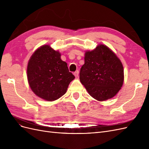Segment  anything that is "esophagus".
Returning a JSON list of instances; mask_svg holds the SVG:
<instances>
[{
  "instance_id": "esophagus-1",
  "label": "esophagus",
  "mask_w": 149,
  "mask_h": 149,
  "mask_svg": "<svg viewBox=\"0 0 149 149\" xmlns=\"http://www.w3.org/2000/svg\"><path fill=\"white\" fill-rule=\"evenodd\" d=\"M78 74H79V71H76L74 73V76L76 78V77H78Z\"/></svg>"
}]
</instances>
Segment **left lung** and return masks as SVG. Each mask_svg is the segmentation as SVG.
<instances>
[{
	"label": "left lung",
	"mask_w": 149,
	"mask_h": 149,
	"mask_svg": "<svg viewBox=\"0 0 149 149\" xmlns=\"http://www.w3.org/2000/svg\"><path fill=\"white\" fill-rule=\"evenodd\" d=\"M124 79L122 62L109 47L100 44L85 52L79 79L95 100L103 101L113 97L123 86Z\"/></svg>",
	"instance_id": "8db88e82"
}]
</instances>
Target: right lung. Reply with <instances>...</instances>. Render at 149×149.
I'll use <instances>...</instances> for the list:
<instances>
[{
    "instance_id": "obj_1",
    "label": "right lung",
    "mask_w": 149,
    "mask_h": 149,
    "mask_svg": "<svg viewBox=\"0 0 149 149\" xmlns=\"http://www.w3.org/2000/svg\"><path fill=\"white\" fill-rule=\"evenodd\" d=\"M27 79L32 91L39 97L53 101L63 96L75 77L69 71L61 53L48 45L36 49L27 65Z\"/></svg>"
}]
</instances>
